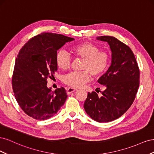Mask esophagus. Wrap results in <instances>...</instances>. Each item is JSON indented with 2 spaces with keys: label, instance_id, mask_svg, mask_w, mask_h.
<instances>
[{
  "label": "esophagus",
  "instance_id": "34e87169",
  "mask_svg": "<svg viewBox=\"0 0 154 154\" xmlns=\"http://www.w3.org/2000/svg\"><path fill=\"white\" fill-rule=\"evenodd\" d=\"M76 91H77V88H73V87H69L67 89V93L68 94H71V93H72L73 92H75Z\"/></svg>",
  "mask_w": 154,
  "mask_h": 154
}]
</instances>
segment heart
<instances>
[{
    "label": "heart",
    "mask_w": 154,
    "mask_h": 154,
    "mask_svg": "<svg viewBox=\"0 0 154 154\" xmlns=\"http://www.w3.org/2000/svg\"><path fill=\"white\" fill-rule=\"evenodd\" d=\"M71 52L74 57L83 59L80 72H71L65 76L63 82L66 84L79 88L89 82L92 76L98 78L101 76L109 66L110 57L106 51H100L96 45L85 42L71 46ZM57 67L66 71L71 64V58L63 49L58 50L55 56Z\"/></svg>",
    "instance_id": "heart-1"
}]
</instances>
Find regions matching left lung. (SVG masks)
<instances>
[{
	"label": "left lung",
	"mask_w": 154,
	"mask_h": 154,
	"mask_svg": "<svg viewBox=\"0 0 154 154\" xmlns=\"http://www.w3.org/2000/svg\"><path fill=\"white\" fill-rule=\"evenodd\" d=\"M108 42L112 51V64L97 82L105 88L102 96L88 92L84 103L87 114L96 122H110L121 117L132 105L139 86V69L127 45L114 36H97Z\"/></svg>",
	"instance_id": "1"
}]
</instances>
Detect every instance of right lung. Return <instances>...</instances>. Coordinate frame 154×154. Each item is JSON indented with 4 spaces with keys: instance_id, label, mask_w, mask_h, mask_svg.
<instances>
[{
    "instance_id": "add662e5",
    "label": "right lung",
    "mask_w": 154,
    "mask_h": 154,
    "mask_svg": "<svg viewBox=\"0 0 154 154\" xmlns=\"http://www.w3.org/2000/svg\"><path fill=\"white\" fill-rule=\"evenodd\" d=\"M73 40L63 35L42 32L27 41L18 52L12 76L13 91L22 110L33 119H49L65 103L67 97L65 88L51 91L47 87V79L57 71V50Z\"/></svg>"
}]
</instances>
